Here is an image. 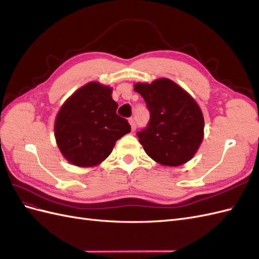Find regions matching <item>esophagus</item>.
I'll return each mask as SVG.
<instances>
[{
  "mask_svg": "<svg viewBox=\"0 0 259 259\" xmlns=\"http://www.w3.org/2000/svg\"><path fill=\"white\" fill-rule=\"evenodd\" d=\"M128 122H130V124H131V126H132V131L134 132L135 130H136V122H135V120L133 119V117H131V119L128 120Z\"/></svg>",
  "mask_w": 259,
  "mask_h": 259,
  "instance_id": "obj_1",
  "label": "esophagus"
}]
</instances>
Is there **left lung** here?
I'll return each instance as SVG.
<instances>
[{
	"label": "left lung",
	"mask_w": 259,
	"mask_h": 259,
	"mask_svg": "<svg viewBox=\"0 0 259 259\" xmlns=\"http://www.w3.org/2000/svg\"><path fill=\"white\" fill-rule=\"evenodd\" d=\"M134 86L150 111L148 125L137 133L146 153L166 166L192 159L204 135V119L195 100L165 77Z\"/></svg>",
	"instance_id": "8db88e82"
}]
</instances>
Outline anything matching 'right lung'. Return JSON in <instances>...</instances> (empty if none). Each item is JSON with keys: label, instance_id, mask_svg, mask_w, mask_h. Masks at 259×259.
<instances>
[{"label": "right lung", "instance_id": "obj_1", "mask_svg": "<svg viewBox=\"0 0 259 259\" xmlns=\"http://www.w3.org/2000/svg\"><path fill=\"white\" fill-rule=\"evenodd\" d=\"M112 89L90 82L70 96L55 121L60 152L75 166L98 165L110 155L117 139L131 132L127 120L116 114Z\"/></svg>", "mask_w": 259, "mask_h": 259}]
</instances>
